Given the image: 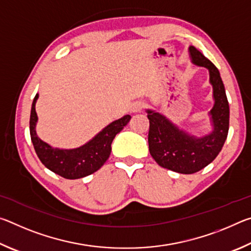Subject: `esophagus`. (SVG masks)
Returning a JSON list of instances; mask_svg holds the SVG:
<instances>
[{
    "mask_svg": "<svg viewBox=\"0 0 251 251\" xmlns=\"http://www.w3.org/2000/svg\"><path fill=\"white\" fill-rule=\"evenodd\" d=\"M145 107V103H144V101H141V100H138V101H135V103H133L131 104V106H130V110L133 113H138V112H141V110Z\"/></svg>",
    "mask_w": 251,
    "mask_h": 251,
    "instance_id": "1",
    "label": "esophagus"
}]
</instances>
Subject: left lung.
<instances>
[{
    "instance_id": "8db88e82",
    "label": "left lung",
    "mask_w": 251,
    "mask_h": 251,
    "mask_svg": "<svg viewBox=\"0 0 251 251\" xmlns=\"http://www.w3.org/2000/svg\"><path fill=\"white\" fill-rule=\"evenodd\" d=\"M192 62L209 71L214 93V107L210 110L212 131L196 137L178 127L155 110L147 109L150 120L148 145L152 158L159 166L180 174H194L205 168L222 151L229 129V104L219 71L199 50L189 46Z\"/></svg>"
}]
</instances>
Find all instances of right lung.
<instances>
[{
  "instance_id": "add662e5",
  "label": "right lung",
  "mask_w": 251,
  "mask_h": 251,
  "mask_svg": "<svg viewBox=\"0 0 251 251\" xmlns=\"http://www.w3.org/2000/svg\"><path fill=\"white\" fill-rule=\"evenodd\" d=\"M39 99V94L34 97L29 117V134L42 164L50 171L66 179H77L91 175L103 166L108 159L112 151V142L115 136L124 128L130 120V115H125L117 121H114L105 128L100 131L94 138L87 142L85 145L74 150H59L53 148L49 144L42 141L36 134L35 126L37 115L35 112V104Z\"/></svg>"
}]
</instances>
